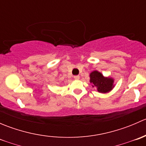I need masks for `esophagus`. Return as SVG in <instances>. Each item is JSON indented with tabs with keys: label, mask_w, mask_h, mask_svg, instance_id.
Returning <instances> with one entry per match:
<instances>
[{
	"label": "esophagus",
	"mask_w": 146,
	"mask_h": 146,
	"mask_svg": "<svg viewBox=\"0 0 146 146\" xmlns=\"http://www.w3.org/2000/svg\"><path fill=\"white\" fill-rule=\"evenodd\" d=\"M73 78H74L75 80H79L80 79V76H75Z\"/></svg>",
	"instance_id": "esophagus-1"
}]
</instances>
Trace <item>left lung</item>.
I'll return each mask as SVG.
<instances>
[{"mask_svg": "<svg viewBox=\"0 0 146 146\" xmlns=\"http://www.w3.org/2000/svg\"><path fill=\"white\" fill-rule=\"evenodd\" d=\"M90 82L92 83V87H96L97 90L101 93H107L111 91L114 87V79L106 78L98 70H94L90 74Z\"/></svg>", "mask_w": 146, "mask_h": 146, "instance_id": "obj_1", "label": "left lung"}]
</instances>
